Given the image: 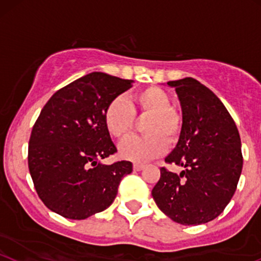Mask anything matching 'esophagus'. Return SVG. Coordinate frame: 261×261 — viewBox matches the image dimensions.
<instances>
[{
	"instance_id": "34e87169",
	"label": "esophagus",
	"mask_w": 261,
	"mask_h": 261,
	"mask_svg": "<svg viewBox=\"0 0 261 261\" xmlns=\"http://www.w3.org/2000/svg\"><path fill=\"white\" fill-rule=\"evenodd\" d=\"M145 165H142V164H134V170L135 171H141V170H144Z\"/></svg>"
}]
</instances>
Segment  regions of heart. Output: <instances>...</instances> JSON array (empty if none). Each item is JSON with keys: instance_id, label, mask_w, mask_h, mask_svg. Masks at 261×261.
Returning <instances> with one entry per match:
<instances>
[{"instance_id": "1", "label": "heart", "mask_w": 261, "mask_h": 261, "mask_svg": "<svg viewBox=\"0 0 261 261\" xmlns=\"http://www.w3.org/2000/svg\"><path fill=\"white\" fill-rule=\"evenodd\" d=\"M171 100L160 87H147L125 97H116L103 114L106 130L114 139L123 141L134 127L135 115L149 116L142 138H133L120 149V156L134 163H146L163 155L167 142H175L181 131V119L171 108Z\"/></svg>"}]
</instances>
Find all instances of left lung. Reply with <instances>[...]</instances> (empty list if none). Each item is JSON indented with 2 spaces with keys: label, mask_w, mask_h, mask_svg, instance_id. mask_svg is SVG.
I'll return each instance as SVG.
<instances>
[{
  "label": "left lung",
  "mask_w": 261,
  "mask_h": 261,
  "mask_svg": "<svg viewBox=\"0 0 261 261\" xmlns=\"http://www.w3.org/2000/svg\"><path fill=\"white\" fill-rule=\"evenodd\" d=\"M167 86L176 91L182 125L176 147L165 161L184 170L177 175L161 167L151 195L175 223H209L223 213L239 182V131L218 96L195 79L169 81Z\"/></svg>",
  "instance_id": "left-lung-1"
}]
</instances>
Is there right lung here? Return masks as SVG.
I'll use <instances>...</instances> for the list:
<instances>
[{"label":"right lung","mask_w":261,"mask_h":261,"mask_svg":"<svg viewBox=\"0 0 261 261\" xmlns=\"http://www.w3.org/2000/svg\"><path fill=\"white\" fill-rule=\"evenodd\" d=\"M133 80L91 72L52 95L35 122L29 169L38 196L54 213L84 220L108 209L130 161H98L117 151L103 122L112 100Z\"/></svg>","instance_id":"obj_1"}]
</instances>
